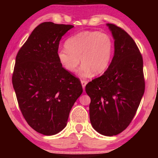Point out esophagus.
<instances>
[{
	"label": "esophagus",
	"instance_id": "34e87169",
	"mask_svg": "<svg viewBox=\"0 0 158 158\" xmlns=\"http://www.w3.org/2000/svg\"><path fill=\"white\" fill-rule=\"evenodd\" d=\"M81 84H82V87H83V90H85V87L86 84H87V81H81Z\"/></svg>",
	"mask_w": 158,
	"mask_h": 158
}]
</instances>
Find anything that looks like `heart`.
<instances>
[{"label": "heart", "instance_id": "obj_1", "mask_svg": "<svg viewBox=\"0 0 158 158\" xmlns=\"http://www.w3.org/2000/svg\"><path fill=\"white\" fill-rule=\"evenodd\" d=\"M66 48L57 51L60 63L69 73H74L80 64V75L83 77L102 74L109 68L114 52V42L107 34L85 31L68 39ZM80 59H79V58Z\"/></svg>", "mask_w": 158, "mask_h": 158}]
</instances>
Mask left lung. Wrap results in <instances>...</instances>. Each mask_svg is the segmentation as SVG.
<instances>
[{
    "label": "left lung",
    "instance_id": "1",
    "mask_svg": "<svg viewBox=\"0 0 158 158\" xmlns=\"http://www.w3.org/2000/svg\"><path fill=\"white\" fill-rule=\"evenodd\" d=\"M114 40V55L101 77L85 86L90 98V121L101 135L124 130L135 116L144 92L143 60L133 39L124 30L106 23Z\"/></svg>",
    "mask_w": 158,
    "mask_h": 158
}]
</instances>
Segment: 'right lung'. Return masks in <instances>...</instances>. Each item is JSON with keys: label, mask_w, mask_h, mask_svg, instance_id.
<instances>
[{"label": "right lung", "mask_w": 158, "mask_h": 158, "mask_svg": "<svg viewBox=\"0 0 158 158\" xmlns=\"http://www.w3.org/2000/svg\"><path fill=\"white\" fill-rule=\"evenodd\" d=\"M73 25L44 22L37 26L16 57L12 83L28 124L44 135L66 127L73 106L83 93L81 81L64 70L57 51Z\"/></svg>", "instance_id": "1"}]
</instances>
